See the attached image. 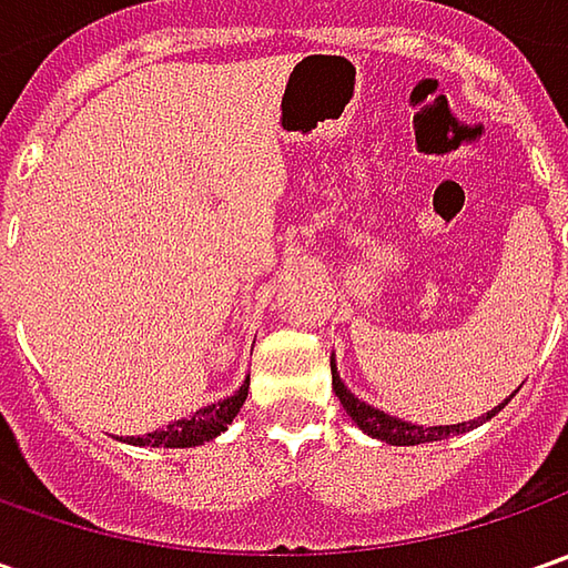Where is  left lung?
<instances>
[{
  "label": "left lung",
  "instance_id": "left-lung-1",
  "mask_svg": "<svg viewBox=\"0 0 568 568\" xmlns=\"http://www.w3.org/2000/svg\"><path fill=\"white\" fill-rule=\"evenodd\" d=\"M332 388H335V395L344 404V410L351 414V420L361 426L366 436H373V439H382V443H388V446H420V443H436V439H448V436H458V433H468L474 426L487 424L490 417H496L509 398L499 404V407H493L487 410L484 417H477V420H468V424H452V426H417V424H407V420H398V417H392V414H385L379 407H373V404L361 402L344 382H341L338 369H335V361H332Z\"/></svg>",
  "mask_w": 568,
  "mask_h": 568
}]
</instances>
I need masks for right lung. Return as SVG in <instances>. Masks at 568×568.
Wrapping results in <instances>:
<instances>
[{"label": "right lung", "mask_w": 568, "mask_h": 568, "mask_svg": "<svg viewBox=\"0 0 568 568\" xmlns=\"http://www.w3.org/2000/svg\"><path fill=\"white\" fill-rule=\"evenodd\" d=\"M250 395V379L240 385V392H233L230 398L217 404H207L202 410H195L192 417L183 420H173L164 429H154V433H144V436H125L122 443L129 446H158V448H192L205 446L207 439L221 436L227 424H233V417L240 414V407Z\"/></svg>", "instance_id": "right-lung-1"}]
</instances>
